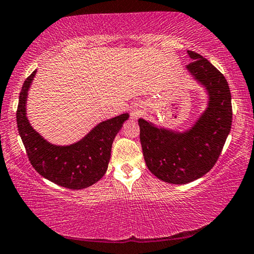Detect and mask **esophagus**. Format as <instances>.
<instances>
[{
	"label": "esophagus",
	"mask_w": 254,
	"mask_h": 254,
	"mask_svg": "<svg viewBox=\"0 0 254 254\" xmlns=\"http://www.w3.org/2000/svg\"><path fill=\"white\" fill-rule=\"evenodd\" d=\"M143 114V109H142V107H139V106H134L131 108V112H130V115H131V117L132 118H138L140 115Z\"/></svg>",
	"instance_id": "1"
}]
</instances>
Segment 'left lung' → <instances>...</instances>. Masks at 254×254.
Returning a JSON list of instances; mask_svg holds the SVG:
<instances>
[{
  "label": "left lung",
  "mask_w": 254,
  "mask_h": 254,
  "mask_svg": "<svg viewBox=\"0 0 254 254\" xmlns=\"http://www.w3.org/2000/svg\"><path fill=\"white\" fill-rule=\"evenodd\" d=\"M190 75L208 95L206 110L189 129L177 131L138 119L139 138L149 171L160 180L186 185L210 171L232 126V98L226 78L201 55L188 51Z\"/></svg>",
  "instance_id": "obj_1"
}]
</instances>
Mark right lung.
<instances>
[{
	"mask_svg": "<svg viewBox=\"0 0 254 254\" xmlns=\"http://www.w3.org/2000/svg\"><path fill=\"white\" fill-rule=\"evenodd\" d=\"M37 69L24 81L19 97L16 124L31 165L47 180L73 190L88 188L101 179L110 161L111 146L128 114L98 124L82 139L70 145H55L33 129L27 118V98Z\"/></svg>",
	"mask_w": 254,
	"mask_h": 254,
	"instance_id": "obj_1",
	"label": "right lung"
}]
</instances>
